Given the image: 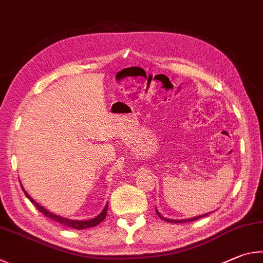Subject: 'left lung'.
Instances as JSON below:
<instances>
[{"label":"left lung","instance_id":"obj_1","mask_svg":"<svg viewBox=\"0 0 263 263\" xmlns=\"http://www.w3.org/2000/svg\"><path fill=\"white\" fill-rule=\"evenodd\" d=\"M156 213H157V215L159 216L160 218L162 219H164V220H166V222H170V223H188V222H192V220H196V219H199V218H201V217H204V216H206L208 214H205V215H202V216H197V217H195V218H188V219H168V218H165V217H163L162 215H160L157 210H156Z\"/></svg>","mask_w":263,"mask_h":263}]
</instances>
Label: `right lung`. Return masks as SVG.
<instances>
[{
    "label": "right lung",
    "instance_id": "right-lung-1",
    "mask_svg": "<svg viewBox=\"0 0 263 263\" xmlns=\"http://www.w3.org/2000/svg\"><path fill=\"white\" fill-rule=\"evenodd\" d=\"M22 190L23 192L25 193V195L27 199H29L32 203H33L35 205V208L38 209L41 214H44L46 217H48L50 219L55 220V222H58L60 224L64 225V227H68V228H71V229H76V230H83V229H89V228H93V227H97L99 223L103 222V220L105 219L106 215H107V208H108V204L105 205V208L103 209V211L97 216V217L92 218V219H89V220H73V219H68V218H64V217H61V216H58V215H54L50 213V211H48L47 209H45L44 206H41L40 204L36 203V202L32 199V197L27 194V193L25 192L24 188H23L22 186Z\"/></svg>",
    "mask_w": 263,
    "mask_h": 263
}]
</instances>
